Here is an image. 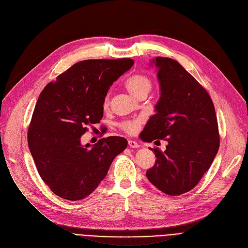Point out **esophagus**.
I'll return each instance as SVG.
<instances>
[{
	"label": "esophagus",
	"mask_w": 248,
	"mask_h": 248,
	"mask_svg": "<svg viewBox=\"0 0 248 248\" xmlns=\"http://www.w3.org/2000/svg\"><path fill=\"white\" fill-rule=\"evenodd\" d=\"M128 146L131 147V148H139L140 147V145L138 144V142L133 140H128Z\"/></svg>",
	"instance_id": "esophagus-1"
}]
</instances>
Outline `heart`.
<instances>
[{
    "mask_svg": "<svg viewBox=\"0 0 248 248\" xmlns=\"http://www.w3.org/2000/svg\"><path fill=\"white\" fill-rule=\"evenodd\" d=\"M125 87L131 91V93L138 98L147 96L153 88V79L146 73H135L129 76L125 80ZM109 106V96L107 95L103 101V107L108 108ZM145 123L144 116H138L132 120H126L121 122L117 126L121 131L128 134L135 135L139 132L140 125Z\"/></svg>",
    "mask_w": 248,
    "mask_h": 248,
    "instance_id": "b5f03b06",
    "label": "heart"
}]
</instances>
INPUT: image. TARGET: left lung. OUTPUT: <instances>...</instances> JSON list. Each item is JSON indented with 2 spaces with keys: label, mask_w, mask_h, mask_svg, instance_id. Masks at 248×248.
<instances>
[{
  "label": "left lung",
  "mask_w": 248,
  "mask_h": 248,
  "mask_svg": "<svg viewBox=\"0 0 248 248\" xmlns=\"http://www.w3.org/2000/svg\"><path fill=\"white\" fill-rule=\"evenodd\" d=\"M161 96L142 140L168 141L166 151L152 149L157 160L146 175L170 196L192 190L210 168L220 145L213 101L207 90L171 58L157 57Z\"/></svg>",
  "instance_id": "obj_1"
}]
</instances>
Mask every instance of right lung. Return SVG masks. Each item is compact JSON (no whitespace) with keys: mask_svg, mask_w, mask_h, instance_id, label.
<instances>
[{"mask_svg":"<svg viewBox=\"0 0 248 248\" xmlns=\"http://www.w3.org/2000/svg\"><path fill=\"white\" fill-rule=\"evenodd\" d=\"M134 65L129 58L75 63L49 82L39 95L28 129V146L37 171L57 196L81 200L106 178L113 159L127 146L122 137L82 146L87 126L103 116L112 83Z\"/></svg>","mask_w":248,"mask_h":248,"instance_id":"right-lung-1","label":"right lung"}]
</instances>
